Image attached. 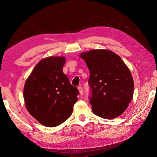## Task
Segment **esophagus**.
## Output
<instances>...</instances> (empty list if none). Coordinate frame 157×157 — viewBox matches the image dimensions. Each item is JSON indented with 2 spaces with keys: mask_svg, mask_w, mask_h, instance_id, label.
<instances>
[{
  "mask_svg": "<svg viewBox=\"0 0 157 157\" xmlns=\"http://www.w3.org/2000/svg\"><path fill=\"white\" fill-rule=\"evenodd\" d=\"M78 90L79 91V94H80L81 95L83 94V89L82 88V86H78Z\"/></svg>",
  "mask_w": 157,
  "mask_h": 157,
  "instance_id": "esophagus-1",
  "label": "esophagus"
}]
</instances>
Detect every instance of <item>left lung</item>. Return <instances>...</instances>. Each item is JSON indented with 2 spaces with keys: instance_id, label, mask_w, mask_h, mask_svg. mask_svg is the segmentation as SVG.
<instances>
[{
  "instance_id": "obj_1",
  "label": "left lung",
  "mask_w": 157,
  "mask_h": 157,
  "mask_svg": "<svg viewBox=\"0 0 157 157\" xmlns=\"http://www.w3.org/2000/svg\"><path fill=\"white\" fill-rule=\"evenodd\" d=\"M80 57L90 71L89 102L95 115L106 119L121 116L131 102L134 81L129 69L116 53L92 50Z\"/></svg>"
}]
</instances>
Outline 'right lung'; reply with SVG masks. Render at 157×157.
Listing matches in <instances>:
<instances>
[{
	"instance_id": "1",
	"label": "right lung",
	"mask_w": 157,
	"mask_h": 157,
	"mask_svg": "<svg viewBox=\"0 0 157 157\" xmlns=\"http://www.w3.org/2000/svg\"><path fill=\"white\" fill-rule=\"evenodd\" d=\"M63 57L40 61L26 80L23 98L32 116L46 127H56L71 116L79 92L63 73Z\"/></svg>"
}]
</instances>
